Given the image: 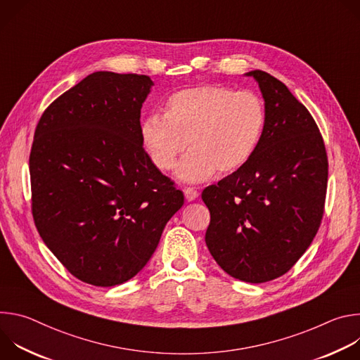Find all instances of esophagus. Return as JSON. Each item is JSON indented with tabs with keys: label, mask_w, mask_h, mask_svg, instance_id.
<instances>
[{
	"label": "esophagus",
	"mask_w": 360,
	"mask_h": 360,
	"mask_svg": "<svg viewBox=\"0 0 360 360\" xmlns=\"http://www.w3.org/2000/svg\"><path fill=\"white\" fill-rule=\"evenodd\" d=\"M184 195H185V199L188 202H192V200H195L199 196V192L195 188H185L184 189Z\"/></svg>",
	"instance_id": "34e87169"
}]
</instances>
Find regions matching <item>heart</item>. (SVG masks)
Returning <instances> with one entry per match:
<instances>
[{"label":"heart","instance_id":"heart-1","mask_svg":"<svg viewBox=\"0 0 360 360\" xmlns=\"http://www.w3.org/2000/svg\"><path fill=\"white\" fill-rule=\"evenodd\" d=\"M262 99L250 91L235 92L208 84L175 92L165 117L152 114L141 125L142 142L152 162L171 171L182 152L192 148L178 167L184 182H203L215 171L232 174L253 155L265 127Z\"/></svg>","mask_w":360,"mask_h":360}]
</instances>
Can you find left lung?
<instances>
[{
	"instance_id": "obj_1",
	"label": "left lung",
	"mask_w": 360,
	"mask_h": 360,
	"mask_svg": "<svg viewBox=\"0 0 360 360\" xmlns=\"http://www.w3.org/2000/svg\"><path fill=\"white\" fill-rule=\"evenodd\" d=\"M259 85L265 127L250 160L202 192L211 212L205 242L232 278L264 283L286 274L322 221L328 157L306 107L271 74H245Z\"/></svg>"
}]
</instances>
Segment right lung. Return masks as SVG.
Instances as JSON below:
<instances>
[{
	"instance_id": "right-lung-1",
	"label": "right lung",
	"mask_w": 360,
	"mask_h": 360,
	"mask_svg": "<svg viewBox=\"0 0 360 360\" xmlns=\"http://www.w3.org/2000/svg\"><path fill=\"white\" fill-rule=\"evenodd\" d=\"M146 75L98 71L42 114L30 155L32 217L75 278L115 286L155 252L184 193L153 165L141 136Z\"/></svg>"
}]
</instances>
